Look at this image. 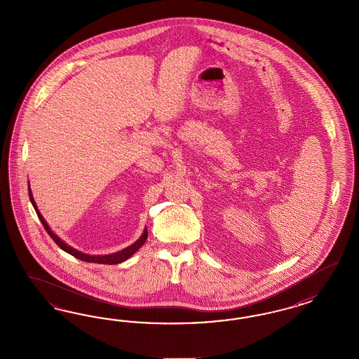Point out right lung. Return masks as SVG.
<instances>
[{
    "instance_id": "right-lung-1",
    "label": "right lung",
    "mask_w": 359,
    "mask_h": 359,
    "mask_svg": "<svg viewBox=\"0 0 359 359\" xmlns=\"http://www.w3.org/2000/svg\"><path fill=\"white\" fill-rule=\"evenodd\" d=\"M29 196H30V201H32V204H33L34 209H35L38 217L41 219L43 228L46 229V231L48 233V236L54 239L55 243H56L62 250H65V252L71 254L72 257H75V258L80 259V261L98 263V264H117V263H122V262L129 259L131 255H134L137 251L140 250L142 245H143V243L146 242V239H147V229L144 228L141 237L137 239L133 245L125 248V249H122V250L117 251V252H111V254H107V255H90V254H86V252H83V251L77 250L75 248L69 246L67 242H65L60 237H57L54 231L51 230V228H50L48 224H47V221H46L43 216L41 215L39 209H38L36 204H35V200H34V196L33 194H32L30 185H29Z\"/></svg>"
}]
</instances>
